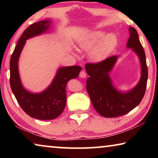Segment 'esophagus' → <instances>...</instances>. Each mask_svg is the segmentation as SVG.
<instances>
[{"label":"esophagus","instance_id":"1","mask_svg":"<svg viewBox=\"0 0 158 158\" xmlns=\"http://www.w3.org/2000/svg\"><path fill=\"white\" fill-rule=\"evenodd\" d=\"M79 77H81V78H85V77H86V74L84 71H81L79 73Z\"/></svg>","mask_w":158,"mask_h":158}]
</instances>
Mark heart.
Returning a JSON list of instances; mask_svg holds the SVG:
<instances>
[{
  "label": "heart",
  "instance_id": "b5f03b06",
  "mask_svg": "<svg viewBox=\"0 0 158 158\" xmlns=\"http://www.w3.org/2000/svg\"><path fill=\"white\" fill-rule=\"evenodd\" d=\"M117 44V37L113 33L105 35V33L95 31L79 41V47L89 51V58L94 62H100L107 58Z\"/></svg>",
  "mask_w": 158,
  "mask_h": 158
}]
</instances>
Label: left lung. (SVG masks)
I'll return each mask as SVG.
<instances>
[{"instance_id": "left-lung-1", "label": "left lung", "mask_w": 158, "mask_h": 158, "mask_svg": "<svg viewBox=\"0 0 158 158\" xmlns=\"http://www.w3.org/2000/svg\"><path fill=\"white\" fill-rule=\"evenodd\" d=\"M130 37L127 48L131 49L139 58L141 77L137 84L127 91L115 86L109 73L113 70L118 56L109 57L98 63H87L85 68L89 77L86 81V90L93 106L101 116L114 118L123 116L139 105L145 94L148 68L145 52L135 28L130 27Z\"/></svg>"}]
</instances>
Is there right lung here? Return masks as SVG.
Segmentation results:
<instances>
[{"instance_id":"1","label":"right lung","mask_w":158,"mask_h":158,"mask_svg":"<svg viewBox=\"0 0 158 158\" xmlns=\"http://www.w3.org/2000/svg\"><path fill=\"white\" fill-rule=\"evenodd\" d=\"M52 20L40 21L26 29L19 40L10 58V86L16 99L28 116L39 120H53L60 116L66 105V85L69 80L77 78L80 66L60 67L50 85L43 91L32 93L21 81L19 59L27 40L40 35L49 30Z\"/></svg>"}]
</instances>
